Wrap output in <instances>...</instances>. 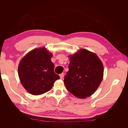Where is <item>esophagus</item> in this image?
I'll return each instance as SVG.
<instances>
[{"label": "esophagus", "mask_w": 128, "mask_h": 128, "mask_svg": "<svg viewBox=\"0 0 128 128\" xmlns=\"http://www.w3.org/2000/svg\"><path fill=\"white\" fill-rule=\"evenodd\" d=\"M59 76H60V78H61V79H62V78H63V77H64V73H61V74H60Z\"/></svg>", "instance_id": "esophagus-1"}]
</instances>
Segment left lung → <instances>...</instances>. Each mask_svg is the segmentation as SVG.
<instances>
[{
	"label": "left lung",
	"mask_w": 128,
	"mask_h": 128,
	"mask_svg": "<svg viewBox=\"0 0 128 128\" xmlns=\"http://www.w3.org/2000/svg\"><path fill=\"white\" fill-rule=\"evenodd\" d=\"M69 58V70L64 80L66 89L78 98L91 96L103 80L102 62L96 54L85 49L80 50Z\"/></svg>",
	"instance_id": "obj_1"
}]
</instances>
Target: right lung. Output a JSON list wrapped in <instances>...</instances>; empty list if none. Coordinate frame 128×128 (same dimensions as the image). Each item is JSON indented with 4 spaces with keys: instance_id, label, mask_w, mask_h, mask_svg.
Returning a JSON list of instances; mask_svg holds the SVG:
<instances>
[{
    "instance_id": "right-lung-1",
    "label": "right lung",
    "mask_w": 128,
    "mask_h": 128,
    "mask_svg": "<svg viewBox=\"0 0 128 128\" xmlns=\"http://www.w3.org/2000/svg\"><path fill=\"white\" fill-rule=\"evenodd\" d=\"M52 56V54L42 47L30 51L21 59L18 67V77L30 94L38 95L48 92L60 78L54 72Z\"/></svg>"
}]
</instances>
